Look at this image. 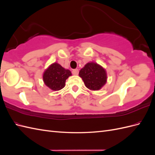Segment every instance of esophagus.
<instances>
[{
  "label": "esophagus",
  "instance_id": "obj_1",
  "mask_svg": "<svg viewBox=\"0 0 155 155\" xmlns=\"http://www.w3.org/2000/svg\"><path fill=\"white\" fill-rule=\"evenodd\" d=\"M72 73L73 75H78L79 73V70H78V69H74L72 70Z\"/></svg>",
  "mask_w": 155,
  "mask_h": 155
}]
</instances>
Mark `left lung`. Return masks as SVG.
Wrapping results in <instances>:
<instances>
[{
	"label": "left lung",
	"instance_id": "obj_1",
	"mask_svg": "<svg viewBox=\"0 0 155 155\" xmlns=\"http://www.w3.org/2000/svg\"><path fill=\"white\" fill-rule=\"evenodd\" d=\"M85 86L91 90L97 91L107 81L105 70L95 63H88L81 69L79 73Z\"/></svg>",
	"mask_w": 155,
	"mask_h": 155
}]
</instances>
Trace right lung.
Listing matches in <instances>:
<instances>
[{
	"label": "right lung",
	"mask_w": 155,
	"mask_h": 155,
	"mask_svg": "<svg viewBox=\"0 0 155 155\" xmlns=\"http://www.w3.org/2000/svg\"><path fill=\"white\" fill-rule=\"evenodd\" d=\"M71 75L69 70L64 69L58 63H55L45 70L43 81L51 90L59 91L64 87L66 79Z\"/></svg>",
	"instance_id": "obj_1"
}]
</instances>
